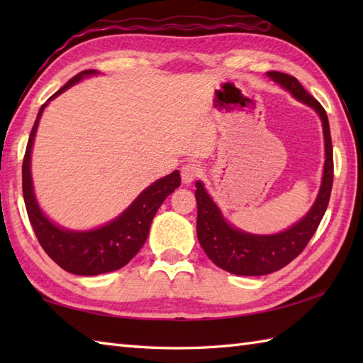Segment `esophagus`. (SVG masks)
<instances>
[{"label": "esophagus", "mask_w": 363, "mask_h": 363, "mask_svg": "<svg viewBox=\"0 0 363 363\" xmlns=\"http://www.w3.org/2000/svg\"><path fill=\"white\" fill-rule=\"evenodd\" d=\"M199 174H201V168L196 164H191V162L181 168V177L184 184H191L196 177H199Z\"/></svg>", "instance_id": "obj_1"}]
</instances>
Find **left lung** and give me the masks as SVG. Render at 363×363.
I'll use <instances>...</instances> for the list:
<instances>
[{
	"instance_id": "8db88e82",
	"label": "left lung",
	"mask_w": 363,
	"mask_h": 363,
	"mask_svg": "<svg viewBox=\"0 0 363 363\" xmlns=\"http://www.w3.org/2000/svg\"><path fill=\"white\" fill-rule=\"evenodd\" d=\"M267 74L284 90L291 94L293 98L312 107L318 113L323 125V137H325V167H323L321 186L317 199L309 212L282 233L268 235L245 233V230L230 225L223 217L220 207L215 204L212 196L207 194L204 184L196 181V235L199 245L203 246L207 257L215 265L238 276L269 274L289 265L293 259L298 257L306 245L309 243L328 209L334 181L333 140H330L326 111L309 91L301 86L296 78L281 72H268Z\"/></svg>"
}]
</instances>
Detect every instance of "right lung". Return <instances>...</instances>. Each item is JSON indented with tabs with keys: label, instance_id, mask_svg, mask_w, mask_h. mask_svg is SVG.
Returning a JSON list of instances; mask_svg holds the SVG:
<instances>
[{
	"label": "right lung",
	"instance_id": "obj_1",
	"mask_svg": "<svg viewBox=\"0 0 363 363\" xmlns=\"http://www.w3.org/2000/svg\"><path fill=\"white\" fill-rule=\"evenodd\" d=\"M94 74H98V72L84 70L78 73L62 89L57 90L48 99V103L74 84ZM48 103H45L37 113L28 140L25 159H23V198H25L30 226L45 252L65 272L78 276H96L115 272L125 267L140 251L148 237L154 215L165 201V198L181 186V174L176 169L172 174L152 182L118 217L103 226L89 230L60 228L46 217L38 206L34 194L33 174H30V154H33L34 138L38 121Z\"/></svg>",
	"mask_w": 363,
	"mask_h": 363
}]
</instances>
